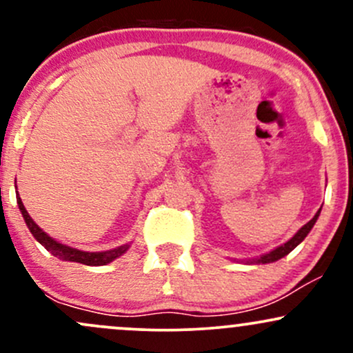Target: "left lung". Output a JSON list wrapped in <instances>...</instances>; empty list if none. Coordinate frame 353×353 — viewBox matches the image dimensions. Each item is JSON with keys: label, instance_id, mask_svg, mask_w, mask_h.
Masks as SVG:
<instances>
[{"label": "left lung", "instance_id": "left-lung-1", "mask_svg": "<svg viewBox=\"0 0 353 353\" xmlns=\"http://www.w3.org/2000/svg\"><path fill=\"white\" fill-rule=\"evenodd\" d=\"M319 214H320V210H319L317 214H315V216H314V219H312V221L307 222V224L303 225V228H302L301 230H299V232L295 234V236H294L292 239H290L289 242H285V244H283V245L277 247V249L272 250V252H269V254L262 255V257L259 259L257 262H262V264H269V262H275V261H279V259H282L283 255H287L289 252H292V250L295 249V247H297L299 244H301V242L303 241V239L307 237V234L310 232V229L314 228V224H315V221H317Z\"/></svg>", "mask_w": 353, "mask_h": 353}]
</instances>
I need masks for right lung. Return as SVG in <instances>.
I'll return each instance as SVG.
<instances>
[{"label":"right lung","mask_w":353,"mask_h":353,"mask_svg":"<svg viewBox=\"0 0 353 353\" xmlns=\"http://www.w3.org/2000/svg\"><path fill=\"white\" fill-rule=\"evenodd\" d=\"M16 201H18L19 210H21L24 222H26L28 229L31 230V234H33L36 241H38L39 244L44 247V249L50 250L54 257L61 259V261L79 262V264H84V265H106V264H109V262H112L116 257H119V255H123L125 250H128L129 245H121V247H117V249L106 250V252H83V250L71 249V247L59 244V242H56L54 239H51L46 232H43V230L36 225V222L30 217V214L26 212V209H24L21 197L16 196Z\"/></svg>","instance_id":"right-lung-1"}]
</instances>
